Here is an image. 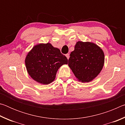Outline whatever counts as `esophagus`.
Returning <instances> with one entry per match:
<instances>
[{
  "label": "esophagus",
  "mask_w": 125,
  "mask_h": 125,
  "mask_svg": "<svg viewBox=\"0 0 125 125\" xmlns=\"http://www.w3.org/2000/svg\"><path fill=\"white\" fill-rule=\"evenodd\" d=\"M65 56L67 57V58L68 60V59L69 58V57H70V56H69V53H67V54H65Z\"/></svg>",
  "instance_id": "1"
}]
</instances>
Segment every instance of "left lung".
<instances>
[{
  "label": "left lung",
  "instance_id": "8db88e82",
  "mask_svg": "<svg viewBox=\"0 0 125 125\" xmlns=\"http://www.w3.org/2000/svg\"><path fill=\"white\" fill-rule=\"evenodd\" d=\"M104 60V54L99 46L92 42L78 41L71 53L68 65L79 81L89 82L100 72Z\"/></svg>",
  "mask_w": 125,
  "mask_h": 125
}]
</instances>
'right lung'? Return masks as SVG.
<instances>
[{"label":"right lung","mask_w":125,"mask_h":125,"mask_svg":"<svg viewBox=\"0 0 125 125\" xmlns=\"http://www.w3.org/2000/svg\"><path fill=\"white\" fill-rule=\"evenodd\" d=\"M68 64V59L51 44H40L33 47L25 59L27 72L39 83L48 84L56 78L59 68Z\"/></svg>","instance_id":"obj_1"}]
</instances>
